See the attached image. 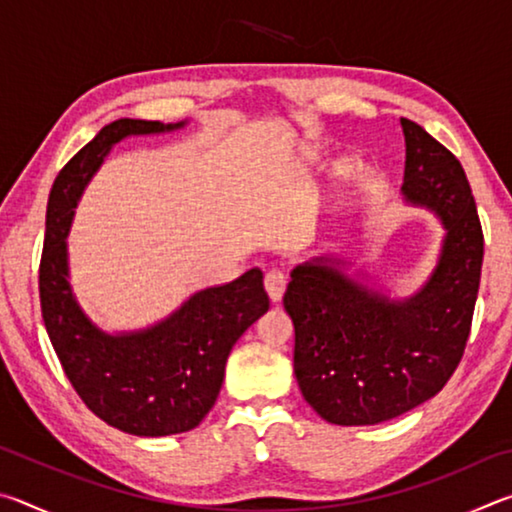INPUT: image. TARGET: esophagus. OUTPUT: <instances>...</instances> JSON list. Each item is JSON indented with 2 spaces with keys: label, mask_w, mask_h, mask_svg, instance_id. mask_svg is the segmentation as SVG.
<instances>
[{
  "label": "esophagus",
  "mask_w": 512,
  "mask_h": 512,
  "mask_svg": "<svg viewBox=\"0 0 512 512\" xmlns=\"http://www.w3.org/2000/svg\"><path fill=\"white\" fill-rule=\"evenodd\" d=\"M264 287H266V293H268V298H271V302H280L284 291H287V275H284L282 271H277V268H273V271H268L264 275Z\"/></svg>",
  "instance_id": "esophagus-1"
}]
</instances>
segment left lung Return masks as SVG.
Here are the masks:
<instances>
[{"instance_id":"left-lung-1","label":"left lung","mask_w":512,"mask_h":512,"mask_svg":"<svg viewBox=\"0 0 512 512\" xmlns=\"http://www.w3.org/2000/svg\"><path fill=\"white\" fill-rule=\"evenodd\" d=\"M402 194L443 221L447 235L429 282L402 302L354 282L341 259L291 271L284 309L296 327L293 370L320 418L357 427L397 418L443 391L463 359L483 264V230L456 155L400 119Z\"/></svg>"}]
</instances>
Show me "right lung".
Here are the masks:
<instances>
[{
  "instance_id": "add662e5",
  "label": "right lung",
  "mask_w": 512,
  "mask_h": 512,
  "mask_svg": "<svg viewBox=\"0 0 512 512\" xmlns=\"http://www.w3.org/2000/svg\"><path fill=\"white\" fill-rule=\"evenodd\" d=\"M180 124L117 119L69 160L47 203L40 259V307L49 341L69 384L110 427L133 436H171L198 427L219 397L232 345L268 309L264 275L194 293L162 323L106 334L83 314L69 287L67 232L74 207L112 146L128 135L173 131Z\"/></svg>"
}]
</instances>
